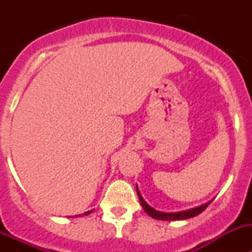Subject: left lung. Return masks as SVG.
Wrapping results in <instances>:
<instances>
[{
	"mask_svg": "<svg viewBox=\"0 0 252 252\" xmlns=\"http://www.w3.org/2000/svg\"><path fill=\"white\" fill-rule=\"evenodd\" d=\"M136 192H138L139 200H140V204L142 206V208H144L145 212H146L150 217L155 218V220H188V218L195 217V216L200 215V213H201L202 211H204L205 208L212 202V201H208L204 205L197 206V207H194V208H190V210H187V211H182V212L168 213V212H161V211H157L155 210V208H152L151 206L147 205L146 202L144 201V199H142L138 187H136Z\"/></svg>",
	"mask_w": 252,
	"mask_h": 252,
	"instance_id": "left-lung-1",
	"label": "left lung"
}]
</instances>
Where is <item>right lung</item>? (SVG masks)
I'll use <instances>...</instances> for the list:
<instances>
[{"instance_id":"1","label":"right lung","mask_w":252,"mask_h":252,"mask_svg":"<svg viewBox=\"0 0 252 252\" xmlns=\"http://www.w3.org/2000/svg\"><path fill=\"white\" fill-rule=\"evenodd\" d=\"M91 212H93V211H88V212H85V213H84V215H85V216H86V215H90ZM70 217H72V216H70ZM75 217H79V215L75 216Z\"/></svg>"}]
</instances>
